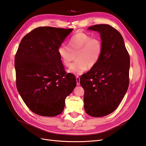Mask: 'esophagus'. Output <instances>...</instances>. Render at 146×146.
Masks as SVG:
<instances>
[{
  "label": "esophagus",
  "mask_w": 146,
  "mask_h": 146,
  "mask_svg": "<svg viewBox=\"0 0 146 146\" xmlns=\"http://www.w3.org/2000/svg\"><path fill=\"white\" fill-rule=\"evenodd\" d=\"M76 80H77V85H80V77L78 76H76Z\"/></svg>",
  "instance_id": "34e87169"
}]
</instances>
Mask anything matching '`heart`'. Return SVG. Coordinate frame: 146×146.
Returning a JSON list of instances; mask_svg holds the SVG:
<instances>
[{"instance_id":"obj_1","label":"heart","mask_w":146,"mask_h":146,"mask_svg":"<svg viewBox=\"0 0 146 146\" xmlns=\"http://www.w3.org/2000/svg\"><path fill=\"white\" fill-rule=\"evenodd\" d=\"M69 46L61 44L57 52L63 64L68 66L71 63L73 54L76 55V62L73 63L69 71L80 75L89 68L92 69L98 64L103 54V42L99 38H92L90 35L78 32L70 38Z\"/></svg>"}]
</instances>
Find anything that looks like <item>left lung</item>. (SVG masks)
<instances>
[{"instance_id": "obj_1", "label": "left lung", "mask_w": 146, "mask_h": 146, "mask_svg": "<svg viewBox=\"0 0 146 146\" xmlns=\"http://www.w3.org/2000/svg\"><path fill=\"white\" fill-rule=\"evenodd\" d=\"M98 31L104 51L94 68L80 77L84 89V108L92 117L111 113L120 104L129 85L130 55L121 34L108 24L88 29Z\"/></svg>"}]
</instances>
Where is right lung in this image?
I'll return each instance as SVG.
<instances>
[{"instance_id": "add662e5", "label": "right lung", "mask_w": 146, "mask_h": 146, "mask_svg": "<svg viewBox=\"0 0 146 146\" xmlns=\"http://www.w3.org/2000/svg\"><path fill=\"white\" fill-rule=\"evenodd\" d=\"M72 29L39 27L22 39L15 58L16 87L27 107L42 116L63 112L77 85L64 70L58 48Z\"/></svg>"}]
</instances>
